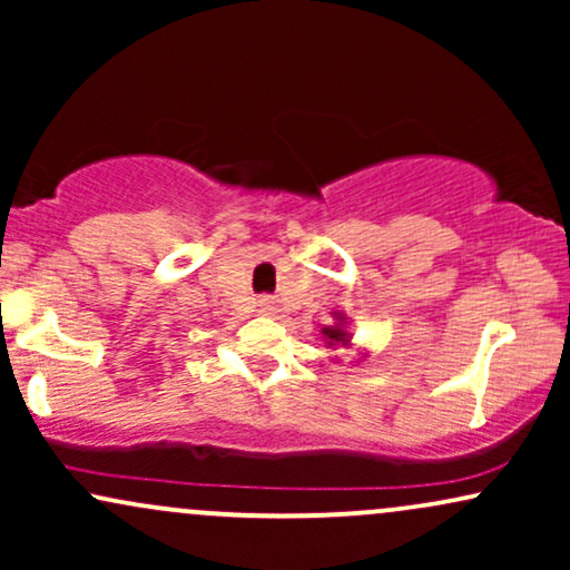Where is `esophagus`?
<instances>
[{
    "label": "esophagus",
    "mask_w": 570,
    "mask_h": 570,
    "mask_svg": "<svg viewBox=\"0 0 570 570\" xmlns=\"http://www.w3.org/2000/svg\"><path fill=\"white\" fill-rule=\"evenodd\" d=\"M273 311H276V303H273L271 297L257 299V313H263V316H273Z\"/></svg>",
    "instance_id": "1"
}]
</instances>
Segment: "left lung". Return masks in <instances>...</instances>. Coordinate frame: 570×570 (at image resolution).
I'll return each mask as SVG.
<instances>
[{
	"instance_id": "1",
	"label": "left lung",
	"mask_w": 570,
	"mask_h": 570,
	"mask_svg": "<svg viewBox=\"0 0 570 570\" xmlns=\"http://www.w3.org/2000/svg\"><path fill=\"white\" fill-rule=\"evenodd\" d=\"M322 335H324V340H326V345H340V348H348L351 345V332L345 330V316L340 311H335V324L332 326H324L322 330Z\"/></svg>"
}]
</instances>
